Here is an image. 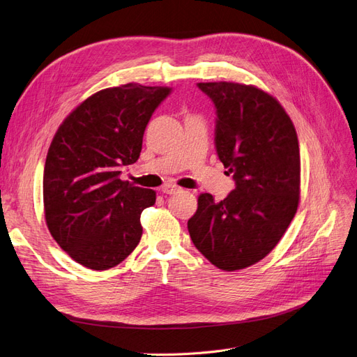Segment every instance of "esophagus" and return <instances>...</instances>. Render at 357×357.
Listing matches in <instances>:
<instances>
[{"label": "esophagus", "instance_id": "34e87169", "mask_svg": "<svg viewBox=\"0 0 357 357\" xmlns=\"http://www.w3.org/2000/svg\"><path fill=\"white\" fill-rule=\"evenodd\" d=\"M180 190L181 188H178L177 185H172V183H168V185L162 186V193H165V195H172V193H177Z\"/></svg>", "mask_w": 357, "mask_h": 357}]
</instances>
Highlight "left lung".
<instances>
[{"mask_svg":"<svg viewBox=\"0 0 357 357\" xmlns=\"http://www.w3.org/2000/svg\"><path fill=\"white\" fill-rule=\"evenodd\" d=\"M215 109L214 146L235 189L223 201L198 198L190 238L223 271L264 259L282 240L299 202L301 159L295 126L275 98L231 82L198 83Z\"/></svg>","mask_w":357,"mask_h":357,"instance_id":"left-lung-1","label":"left lung"}]
</instances>
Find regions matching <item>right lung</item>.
I'll list each match as a JSON object with an SVG mask.
<instances>
[{
    "label": "right lung",
    "mask_w": 357,
    "mask_h": 357,
    "mask_svg": "<svg viewBox=\"0 0 357 357\" xmlns=\"http://www.w3.org/2000/svg\"><path fill=\"white\" fill-rule=\"evenodd\" d=\"M172 92L128 83L83 101L49 147L43 199L47 228L80 265L104 271L121 264L142 240V211L156 192L121 180L137 162L150 117Z\"/></svg>",
    "instance_id": "right-lung-1"
}]
</instances>
